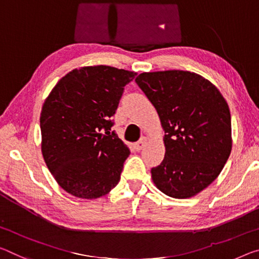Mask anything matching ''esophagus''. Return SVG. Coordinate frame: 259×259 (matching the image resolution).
I'll use <instances>...</instances> for the list:
<instances>
[{
	"instance_id": "34e87169",
	"label": "esophagus",
	"mask_w": 259,
	"mask_h": 259,
	"mask_svg": "<svg viewBox=\"0 0 259 259\" xmlns=\"http://www.w3.org/2000/svg\"><path fill=\"white\" fill-rule=\"evenodd\" d=\"M146 142H147L146 137H142V138L139 139V141L136 143V144H135V149H136V151L143 150V147H144V146L146 145Z\"/></svg>"
}]
</instances>
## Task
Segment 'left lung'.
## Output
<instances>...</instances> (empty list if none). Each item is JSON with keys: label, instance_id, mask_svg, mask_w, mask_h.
<instances>
[{"label": "left lung", "instance_id": "left-lung-1", "mask_svg": "<svg viewBox=\"0 0 259 259\" xmlns=\"http://www.w3.org/2000/svg\"><path fill=\"white\" fill-rule=\"evenodd\" d=\"M137 85L165 130V158L152 168L160 191L190 198L218 178L232 151L231 112L223 94L195 72H143Z\"/></svg>", "mask_w": 259, "mask_h": 259}]
</instances>
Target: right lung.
<instances>
[{
    "label": "right lung",
    "instance_id": "1",
    "mask_svg": "<svg viewBox=\"0 0 259 259\" xmlns=\"http://www.w3.org/2000/svg\"><path fill=\"white\" fill-rule=\"evenodd\" d=\"M135 76L108 65L73 69L45 100L41 152L56 182L70 195L99 198L120 181L130 151L110 131L112 117Z\"/></svg>",
    "mask_w": 259,
    "mask_h": 259
}]
</instances>
